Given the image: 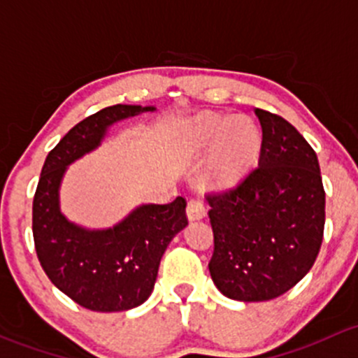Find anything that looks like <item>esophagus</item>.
Segmentation results:
<instances>
[{"mask_svg": "<svg viewBox=\"0 0 358 358\" xmlns=\"http://www.w3.org/2000/svg\"><path fill=\"white\" fill-rule=\"evenodd\" d=\"M186 213H187V219H189V220L203 219L205 213H206L203 200H200V198H193V200L187 201Z\"/></svg>", "mask_w": 358, "mask_h": 358, "instance_id": "obj_1", "label": "esophagus"}]
</instances>
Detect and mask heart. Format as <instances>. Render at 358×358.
<instances>
[{
  "instance_id": "obj_1",
  "label": "heart",
  "mask_w": 358,
  "mask_h": 358,
  "mask_svg": "<svg viewBox=\"0 0 358 358\" xmlns=\"http://www.w3.org/2000/svg\"><path fill=\"white\" fill-rule=\"evenodd\" d=\"M186 145L191 153L210 152V184L229 189L241 182L260 153V132L246 117L203 113L186 125Z\"/></svg>"
}]
</instances>
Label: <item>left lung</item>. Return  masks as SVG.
I'll use <instances>...</instances> for the list:
<instances>
[{
  "label": "left lung",
  "instance_id": "obj_1",
  "mask_svg": "<svg viewBox=\"0 0 358 358\" xmlns=\"http://www.w3.org/2000/svg\"><path fill=\"white\" fill-rule=\"evenodd\" d=\"M259 167L238 186L206 194L213 231L208 268L231 300L267 301L312 268L322 245L326 193L317 155L288 120L255 108Z\"/></svg>",
  "mask_w": 358,
  "mask_h": 358
}]
</instances>
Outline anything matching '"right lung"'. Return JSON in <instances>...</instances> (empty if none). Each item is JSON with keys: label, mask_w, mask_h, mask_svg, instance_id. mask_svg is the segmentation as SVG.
Masks as SVG:
<instances>
[{"label": "right lung", "mask_w": 358, "mask_h": 358, "mask_svg": "<svg viewBox=\"0 0 358 358\" xmlns=\"http://www.w3.org/2000/svg\"><path fill=\"white\" fill-rule=\"evenodd\" d=\"M155 106L113 105L80 120L44 160L32 201V234L50 281L80 307L122 312L152 294L162 255L187 226L186 200L141 205L108 229H86L60 212V184L72 162L98 148L110 125Z\"/></svg>", "instance_id": "1"}]
</instances>
